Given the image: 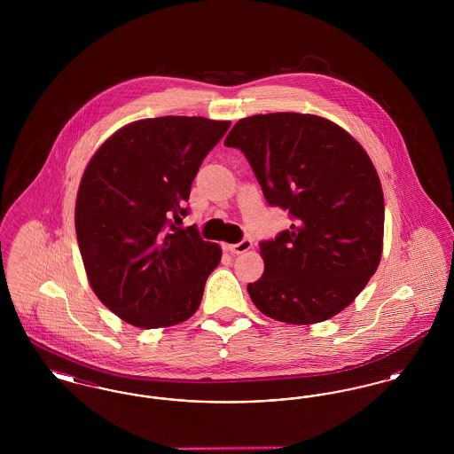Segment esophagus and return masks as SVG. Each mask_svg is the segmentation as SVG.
Returning <instances> with one entry per match:
<instances>
[{"mask_svg": "<svg viewBox=\"0 0 454 454\" xmlns=\"http://www.w3.org/2000/svg\"><path fill=\"white\" fill-rule=\"evenodd\" d=\"M252 248H254V243H252V239H248V238L241 239L239 243L228 245V247H226V250H228V252H231V254H235V255L245 254V252H248V250H252Z\"/></svg>", "mask_w": 454, "mask_h": 454, "instance_id": "esophagus-1", "label": "esophagus"}]
</instances>
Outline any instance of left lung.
Returning <instances> with one entry per match:
<instances>
[{
	"label": "left lung",
	"mask_w": 454,
	"mask_h": 454,
	"mask_svg": "<svg viewBox=\"0 0 454 454\" xmlns=\"http://www.w3.org/2000/svg\"><path fill=\"white\" fill-rule=\"evenodd\" d=\"M224 146L247 156L270 206L293 224L260 243L248 294L278 322L320 324L366 287L383 252L385 199L364 148L340 126L298 112L239 119Z\"/></svg>",
	"instance_id": "1"
}]
</instances>
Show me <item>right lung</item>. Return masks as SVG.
Instances as JSON below:
<instances>
[{"instance_id": "right-lung-1", "label": "right lung", "mask_w": 454, "mask_h": 454, "mask_svg": "<svg viewBox=\"0 0 454 454\" xmlns=\"http://www.w3.org/2000/svg\"><path fill=\"white\" fill-rule=\"evenodd\" d=\"M230 121L167 115L130 122L91 156L74 226L88 282L121 320L161 328L189 320L221 247L178 228L202 160Z\"/></svg>"}]
</instances>
